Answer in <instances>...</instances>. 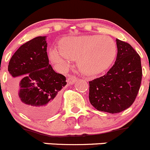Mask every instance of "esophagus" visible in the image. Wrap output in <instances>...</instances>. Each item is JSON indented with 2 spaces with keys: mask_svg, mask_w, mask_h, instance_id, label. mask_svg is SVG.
<instances>
[{
  "mask_svg": "<svg viewBox=\"0 0 150 150\" xmlns=\"http://www.w3.org/2000/svg\"><path fill=\"white\" fill-rule=\"evenodd\" d=\"M77 79H78V78L74 76H70L68 78L67 81H68V83H69V84H74L76 81H77Z\"/></svg>",
  "mask_w": 150,
  "mask_h": 150,
  "instance_id": "obj_1",
  "label": "esophagus"
}]
</instances>
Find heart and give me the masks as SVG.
<instances>
[{"mask_svg": "<svg viewBox=\"0 0 150 150\" xmlns=\"http://www.w3.org/2000/svg\"><path fill=\"white\" fill-rule=\"evenodd\" d=\"M117 46L109 36L98 35L68 37L60 41V49L50 51L52 61L63 68L76 60L79 70L88 76H95L107 70L115 60Z\"/></svg>", "mask_w": 150, "mask_h": 150, "instance_id": "heart-1", "label": "heart"}]
</instances>
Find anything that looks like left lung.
Instances as JSON below:
<instances>
[{"label": "left lung", "instance_id": "obj_1", "mask_svg": "<svg viewBox=\"0 0 150 150\" xmlns=\"http://www.w3.org/2000/svg\"><path fill=\"white\" fill-rule=\"evenodd\" d=\"M117 54L105 75L89 81L90 102L97 110L119 113L134 102L142 78L139 54L125 41L117 38Z\"/></svg>", "mask_w": 150, "mask_h": 150}]
</instances>
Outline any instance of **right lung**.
Returning a JSON list of instances; mask_svg holds the SVG:
<instances>
[{
    "label": "right lung",
    "instance_id": "obj_1",
    "mask_svg": "<svg viewBox=\"0 0 150 150\" xmlns=\"http://www.w3.org/2000/svg\"><path fill=\"white\" fill-rule=\"evenodd\" d=\"M46 36L23 44L8 66L9 86L23 112L34 118L52 116L57 110L60 90L67 82L49 64Z\"/></svg>",
    "mask_w": 150,
    "mask_h": 150
}]
</instances>
